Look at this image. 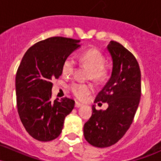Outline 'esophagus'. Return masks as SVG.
<instances>
[{
    "instance_id": "esophagus-1",
    "label": "esophagus",
    "mask_w": 161,
    "mask_h": 161,
    "mask_svg": "<svg viewBox=\"0 0 161 161\" xmlns=\"http://www.w3.org/2000/svg\"><path fill=\"white\" fill-rule=\"evenodd\" d=\"M82 104H81V103H79V102H75V108H80V107H82Z\"/></svg>"
}]
</instances>
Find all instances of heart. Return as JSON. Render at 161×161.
Masks as SVG:
<instances>
[{"instance_id":"obj_1","label":"heart","mask_w":161,"mask_h":161,"mask_svg":"<svg viewBox=\"0 0 161 161\" xmlns=\"http://www.w3.org/2000/svg\"><path fill=\"white\" fill-rule=\"evenodd\" d=\"M81 61L92 70L91 78L95 82H101L105 79L107 72L104 69L105 59L102 53L96 49L88 50L81 57ZM75 68V62L72 57H68L64 61L62 73L64 75H70L73 73ZM69 89L75 97L79 99H84L87 95L93 92V86L91 84L81 82H73L69 86Z\"/></svg>"}]
</instances>
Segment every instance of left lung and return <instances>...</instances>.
<instances>
[{"label": "left lung", "mask_w": 161, "mask_h": 161, "mask_svg": "<svg viewBox=\"0 0 161 161\" xmlns=\"http://www.w3.org/2000/svg\"><path fill=\"white\" fill-rule=\"evenodd\" d=\"M108 49L113 62L110 78L95 103H108L105 110L92 106L85 123V138L97 147H110L123 138L133 121L141 97V71L136 57L121 44L111 41Z\"/></svg>", "instance_id": "1"}]
</instances>
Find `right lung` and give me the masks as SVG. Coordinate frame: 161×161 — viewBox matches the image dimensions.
Here are the masks:
<instances>
[{
  "label": "right lung",
  "instance_id": "add662e5",
  "mask_svg": "<svg viewBox=\"0 0 161 161\" xmlns=\"http://www.w3.org/2000/svg\"><path fill=\"white\" fill-rule=\"evenodd\" d=\"M79 40L51 37L27 50L16 75L18 114L27 132L48 142L61 133L65 117L74 108L73 100H51L52 80L62 74L64 61L79 47Z\"/></svg>",
  "mask_w": 161,
  "mask_h": 161
}]
</instances>
